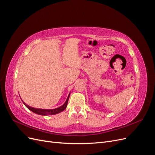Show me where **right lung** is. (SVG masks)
<instances>
[{
    "label": "right lung",
    "mask_w": 155,
    "mask_h": 155,
    "mask_svg": "<svg viewBox=\"0 0 155 155\" xmlns=\"http://www.w3.org/2000/svg\"><path fill=\"white\" fill-rule=\"evenodd\" d=\"M70 93L69 94V95L68 96V97H67L66 101L64 102V104L63 105H61V106L58 107V108H56V109H36V108H34V107H30L29 105H28L22 100V101L23 102V104H25V105L28 108V109L29 110H30L31 111H32L33 112H34V113H35V114H39V115H43V116L54 115V114L59 113V112L63 111L65 109H66V107H67V104H68V99H69V97H70Z\"/></svg>",
    "instance_id": "1"
}]
</instances>
